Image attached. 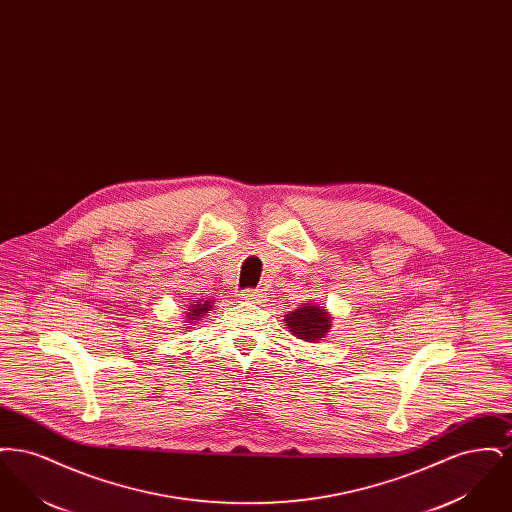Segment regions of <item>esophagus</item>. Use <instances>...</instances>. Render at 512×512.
<instances>
[{"mask_svg":"<svg viewBox=\"0 0 512 512\" xmlns=\"http://www.w3.org/2000/svg\"><path fill=\"white\" fill-rule=\"evenodd\" d=\"M240 297H242V301L255 303V305H261V303L267 301V293L263 292V290H244V292L240 293Z\"/></svg>","mask_w":512,"mask_h":512,"instance_id":"esophagus-1","label":"esophagus"}]
</instances>
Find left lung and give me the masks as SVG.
I'll list each match as a JSON object with an SVG mask.
<instances>
[{
    "mask_svg": "<svg viewBox=\"0 0 512 512\" xmlns=\"http://www.w3.org/2000/svg\"><path fill=\"white\" fill-rule=\"evenodd\" d=\"M286 326L297 340L318 341L330 330V315L315 303H303L299 309L286 315Z\"/></svg>",
    "mask_w": 512,
    "mask_h": 512,
    "instance_id": "left-lung-1",
    "label": "left lung"
}]
</instances>
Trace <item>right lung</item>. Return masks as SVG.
<instances>
[{"label":"right lung","mask_w":512,"mask_h":512,"mask_svg":"<svg viewBox=\"0 0 512 512\" xmlns=\"http://www.w3.org/2000/svg\"><path fill=\"white\" fill-rule=\"evenodd\" d=\"M213 309V305H211V301H195V305H190L188 307V313H186V318H188V322H192L194 324L195 320H203L205 315L209 313Z\"/></svg>","instance_id":"obj_1"}]
</instances>
